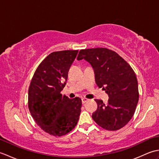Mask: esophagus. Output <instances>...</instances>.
<instances>
[{
	"label": "esophagus",
	"instance_id": "esophagus-1",
	"mask_svg": "<svg viewBox=\"0 0 159 159\" xmlns=\"http://www.w3.org/2000/svg\"><path fill=\"white\" fill-rule=\"evenodd\" d=\"M87 100H88V99L86 98H82V103L83 104L85 103Z\"/></svg>",
	"mask_w": 159,
	"mask_h": 159
}]
</instances>
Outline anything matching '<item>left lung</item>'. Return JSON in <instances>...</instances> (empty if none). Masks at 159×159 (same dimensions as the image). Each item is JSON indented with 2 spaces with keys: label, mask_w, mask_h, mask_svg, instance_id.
<instances>
[{
  "label": "left lung",
  "mask_w": 159,
  "mask_h": 159,
  "mask_svg": "<svg viewBox=\"0 0 159 159\" xmlns=\"http://www.w3.org/2000/svg\"><path fill=\"white\" fill-rule=\"evenodd\" d=\"M89 62L95 72L96 83L109 98L105 104L96 99L98 108L92 114L95 122L107 130H117L128 123L139 101L136 74L122 57L105 48L83 49L78 60Z\"/></svg>",
  "instance_id": "8db88e82"
}]
</instances>
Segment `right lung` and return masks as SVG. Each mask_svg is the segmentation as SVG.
<instances>
[{
    "label": "right lung",
    "mask_w": 159,
    "mask_h": 159,
    "mask_svg": "<svg viewBox=\"0 0 159 159\" xmlns=\"http://www.w3.org/2000/svg\"><path fill=\"white\" fill-rule=\"evenodd\" d=\"M79 50L50 53L40 63L29 87L28 106L35 123L50 135L61 137L76 126L82 100L61 93Z\"/></svg>",
    "instance_id": "obj_1"
}]
</instances>
